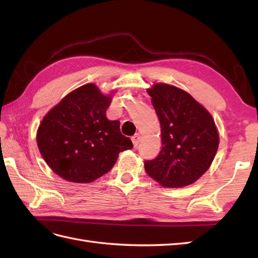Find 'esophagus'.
I'll return each instance as SVG.
<instances>
[{"label":"esophagus","instance_id":"1","mask_svg":"<svg viewBox=\"0 0 258 258\" xmlns=\"http://www.w3.org/2000/svg\"><path fill=\"white\" fill-rule=\"evenodd\" d=\"M131 140H132V143H134V145L137 147L139 145V143H140V140H141V135L136 134L134 137L131 138Z\"/></svg>","mask_w":258,"mask_h":258}]
</instances>
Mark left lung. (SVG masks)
I'll return each instance as SVG.
<instances>
[{
    "instance_id": "left-lung-1",
    "label": "left lung",
    "mask_w": 258,
    "mask_h": 258,
    "mask_svg": "<svg viewBox=\"0 0 258 258\" xmlns=\"http://www.w3.org/2000/svg\"><path fill=\"white\" fill-rule=\"evenodd\" d=\"M147 93L161 128V151L146 160V173L163 187L190 185L210 168L218 148L213 117L189 93L155 84Z\"/></svg>"
}]
</instances>
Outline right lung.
<instances>
[{
	"label": "right lung",
	"mask_w": 258,
	"mask_h": 258,
	"mask_svg": "<svg viewBox=\"0 0 258 258\" xmlns=\"http://www.w3.org/2000/svg\"><path fill=\"white\" fill-rule=\"evenodd\" d=\"M112 96L95 84H86L67 95L46 115L36 142L54 173L74 183H90L110 171L118 154L131 150L118 120L106 118Z\"/></svg>",
	"instance_id": "1"
}]
</instances>
